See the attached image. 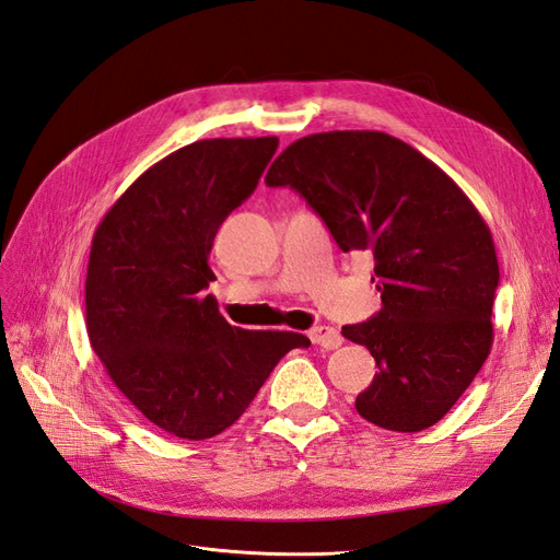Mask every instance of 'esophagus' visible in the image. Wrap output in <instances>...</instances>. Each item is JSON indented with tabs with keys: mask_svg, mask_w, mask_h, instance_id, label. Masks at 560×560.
Segmentation results:
<instances>
[{
	"mask_svg": "<svg viewBox=\"0 0 560 560\" xmlns=\"http://www.w3.org/2000/svg\"><path fill=\"white\" fill-rule=\"evenodd\" d=\"M308 336H311V341L315 346L327 348V350H334V348H338V346L343 343L341 331L334 329V327H315V329H311Z\"/></svg>",
	"mask_w": 560,
	"mask_h": 560,
	"instance_id": "esophagus-1",
	"label": "esophagus"
}]
</instances>
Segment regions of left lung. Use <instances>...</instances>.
<instances>
[{"label":"left lung","instance_id":"obj_1","mask_svg":"<svg viewBox=\"0 0 560 560\" xmlns=\"http://www.w3.org/2000/svg\"><path fill=\"white\" fill-rule=\"evenodd\" d=\"M266 184L296 189L343 252L374 254L383 308L341 329L378 366L354 409L383 430L432 428L493 346L500 268L479 210L436 163L378 130L301 138Z\"/></svg>","mask_w":560,"mask_h":560}]
</instances>
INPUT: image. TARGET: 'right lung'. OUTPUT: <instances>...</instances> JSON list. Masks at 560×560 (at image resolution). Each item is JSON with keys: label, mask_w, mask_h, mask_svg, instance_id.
<instances>
[{"label": "right lung", "mask_w": 560, "mask_h": 560, "mask_svg": "<svg viewBox=\"0 0 560 560\" xmlns=\"http://www.w3.org/2000/svg\"><path fill=\"white\" fill-rule=\"evenodd\" d=\"M276 149L278 138L186 144L135 179L93 235L91 346L135 409L189 442L231 428L284 354L311 346L294 331L233 327L202 296L214 235Z\"/></svg>", "instance_id": "obj_1"}]
</instances>
